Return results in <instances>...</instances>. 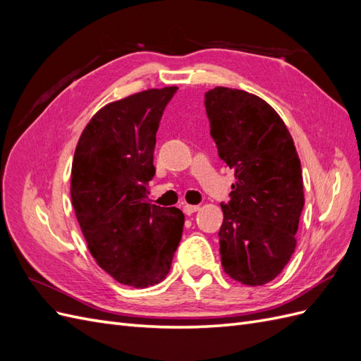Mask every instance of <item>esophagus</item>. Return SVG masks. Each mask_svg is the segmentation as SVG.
Returning <instances> with one entry per match:
<instances>
[{
  "instance_id": "obj_1",
  "label": "esophagus",
  "mask_w": 361,
  "mask_h": 361,
  "mask_svg": "<svg viewBox=\"0 0 361 361\" xmlns=\"http://www.w3.org/2000/svg\"><path fill=\"white\" fill-rule=\"evenodd\" d=\"M200 209V206H195V204H183V212L187 215H191L194 212H197Z\"/></svg>"
}]
</instances>
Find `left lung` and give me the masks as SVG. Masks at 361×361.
<instances>
[{"instance_id":"1","label":"left lung","mask_w":361,"mask_h":361,"mask_svg":"<svg viewBox=\"0 0 361 361\" xmlns=\"http://www.w3.org/2000/svg\"><path fill=\"white\" fill-rule=\"evenodd\" d=\"M204 108L218 157L235 170L221 203V265L243 285L274 280L297 247L304 206L301 162L285 122L259 96L215 87Z\"/></svg>"}]
</instances>
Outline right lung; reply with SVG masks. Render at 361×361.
<instances>
[{
  "label": "right lung",
  "mask_w": 361,
  "mask_h": 361,
  "mask_svg": "<svg viewBox=\"0 0 361 361\" xmlns=\"http://www.w3.org/2000/svg\"><path fill=\"white\" fill-rule=\"evenodd\" d=\"M178 87L152 89L105 105L75 149L71 197L94 260L122 285L147 288L169 274L185 216L149 203L164 110Z\"/></svg>",
  "instance_id": "obj_1"
}]
</instances>
